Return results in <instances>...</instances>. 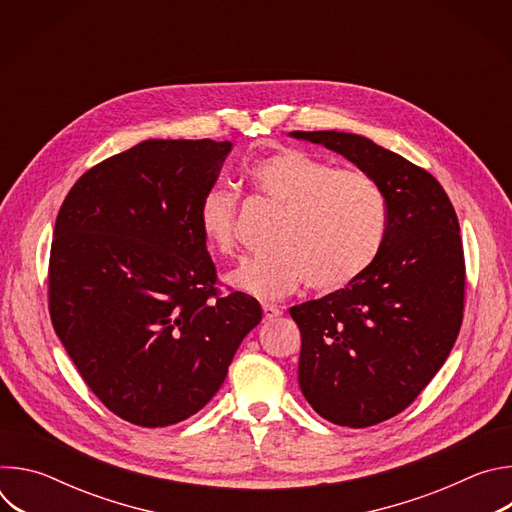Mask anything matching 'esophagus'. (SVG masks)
<instances>
[{
	"instance_id": "34e87169",
	"label": "esophagus",
	"mask_w": 512,
	"mask_h": 512,
	"mask_svg": "<svg viewBox=\"0 0 512 512\" xmlns=\"http://www.w3.org/2000/svg\"><path fill=\"white\" fill-rule=\"evenodd\" d=\"M263 316H265V320H275L281 316V310L273 304H263Z\"/></svg>"
}]
</instances>
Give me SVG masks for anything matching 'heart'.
Wrapping results in <instances>:
<instances>
[{"label": "heart", "instance_id": "1", "mask_svg": "<svg viewBox=\"0 0 512 512\" xmlns=\"http://www.w3.org/2000/svg\"><path fill=\"white\" fill-rule=\"evenodd\" d=\"M253 188L285 208L271 247L237 267L229 281L259 300H277L304 281L336 291L356 281L377 259L387 229V202L377 180L358 168H332L296 148H279L247 168ZM210 249L233 255L239 247V198L208 186L196 210Z\"/></svg>", "mask_w": 512, "mask_h": 512}]
</instances>
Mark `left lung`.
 Segmentation results:
<instances>
[{"mask_svg":"<svg viewBox=\"0 0 512 512\" xmlns=\"http://www.w3.org/2000/svg\"><path fill=\"white\" fill-rule=\"evenodd\" d=\"M371 174L387 202L377 259L356 281L289 308L302 334L298 381L324 419L371 427L407 409L446 362L464 318L456 210L429 172L369 137L294 131Z\"/></svg>","mask_w":512,"mask_h":512,"instance_id":"1","label":"left lung"}]
</instances>
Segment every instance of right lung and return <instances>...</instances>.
Listing matches in <instances>:
<instances>
[{
  "mask_svg": "<svg viewBox=\"0 0 512 512\" xmlns=\"http://www.w3.org/2000/svg\"><path fill=\"white\" fill-rule=\"evenodd\" d=\"M231 148L141 141L85 172L58 210L50 320L89 389L129 423L166 427L198 413L261 322L255 298L221 296L196 221Z\"/></svg>",
  "mask_w": 512,
  "mask_h": 512,
  "instance_id": "add662e5",
  "label": "right lung"
}]
</instances>
